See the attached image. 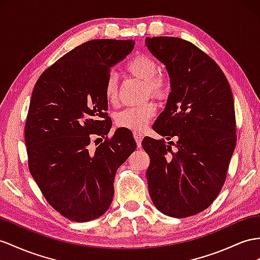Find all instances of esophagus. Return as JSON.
<instances>
[{
	"label": "esophagus",
	"instance_id": "esophagus-1",
	"mask_svg": "<svg viewBox=\"0 0 260 260\" xmlns=\"http://www.w3.org/2000/svg\"><path fill=\"white\" fill-rule=\"evenodd\" d=\"M133 135H134V138H135V141L137 143V147H141L142 141L144 138L143 134H142V133H139V132H134V133H133Z\"/></svg>",
	"mask_w": 260,
	"mask_h": 260
}]
</instances>
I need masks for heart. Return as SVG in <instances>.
Segmentation results:
<instances>
[{"instance_id": "b5f03b06", "label": "heart", "mask_w": 260, "mask_h": 260, "mask_svg": "<svg viewBox=\"0 0 260 260\" xmlns=\"http://www.w3.org/2000/svg\"><path fill=\"white\" fill-rule=\"evenodd\" d=\"M126 69L132 76L145 82V96L150 95L159 100L167 96L169 91L168 79L158 73L159 64L154 58L147 55H138L127 63ZM104 92L110 103H116L118 98V81L115 73H111L106 79ZM155 114V105L148 102L118 112L115 115V123L118 127L142 131Z\"/></svg>"}]
</instances>
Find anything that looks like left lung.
I'll use <instances>...</instances> for the list:
<instances>
[{
	"mask_svg": "<svg viewBox=\"0 0 260 260\" xmlns=\"http://www.w3.org/2000/svg\"><path fill=\"white\" fill-rule=\"evenodd\" d=\"M146 46L166 66L171 86L152 129L178 138L168 145L144 138L149 194L164 214L188 217L208 209L225 182L236 146L234 100L221 68L196 45L161 36L147 37Z\"/></svg>",
	"mask_w": 260,
	"mask_h": 260,
	"instance_id": "obj_1",
	"label": "left lung"
}]
</instances>
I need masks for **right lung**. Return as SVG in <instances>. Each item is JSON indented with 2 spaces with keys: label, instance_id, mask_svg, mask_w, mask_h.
Masks as SVG:
<instances>
[{
  "label": "right lung",
  "instance_id": "obj_1",
  "mask_svg": "<svg viewBox=\"0 0 260 260\" xmlns=\"http://www.w3.org/2000/svg\"><path fill=\"white\" fill-rule=\"evenodd\" d=\"M134 44L86 42L46 69L32 90L25 125L29 171L47 202L70 221L89 222L109 210L116 171L136 149L132 132L121 128L95 150L89 147L93 136L111 129L105 82Z\"/></svg>",
  "mask_w": 260,
  "mask_h": 260
}]
</instances>
